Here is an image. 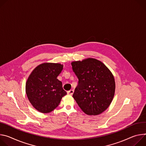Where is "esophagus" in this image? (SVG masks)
Masks as SVG:
<instances>
[{
	"label": "esophagus",
	"instance_id": "1",
	"mask_svg": "<svg viewBox=\"0 0 146 146\" xmlns=\"http://www.w3.org/2000/svg\"><path fill=\"white\" fill-rule=\"evenodd\" d=\"M74 90H69V91H67V93H68V94H70V95H72L73 93H74Z\"/></svg>",
	"mask_w": 146,
	"mask_h": 146
}]
</instances>
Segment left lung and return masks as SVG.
<instances>
[{
	"instance_id": "left-lung-1",
	"label": "left lung",
	"mask_w": 146,
	"mask_h": 146,
	"mask_svg": "<svg viewBox=\"0 0 146 146\" xmlns=\"http://www.w3.org/2000/svg\"><path fill=\"white\" fill-rule=\"evenodd\" d=\"M78 78L73 98L85 114L97 115L110 105L115 94L114 77L100 61L88 58L71 62Z\"/></svg>"
}]
</instances>
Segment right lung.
<instances>
[{"label":"right lung","mask_w":146,"mask_h":146,"mask_svg":"<svg viewBox=\"0 0 146 146\" xmlns=\"http://www.w3.org/2000/svg\"><path fill=\"white\" fill-rule=\"evenodd\" d=\"M63 66L45 62L37 66L29 76L25 86L28 99L36 110L42 113L53 111L67 94L62 82L57 79Z\"/></svg>","instance_id":"1"}]
</instances>
